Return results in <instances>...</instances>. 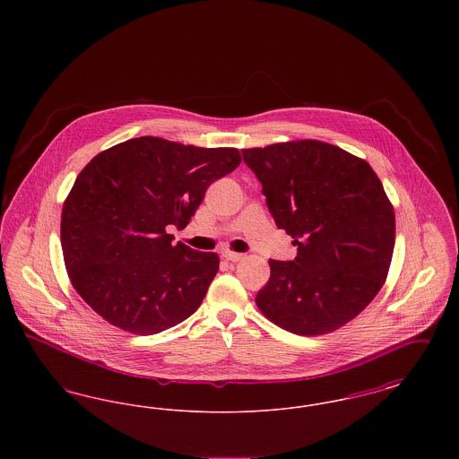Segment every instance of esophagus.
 Wrapping results in <instances>:
<instances>
[{
	"label": "esophagus",
	"instance_id": "obj_1",
	"mask_svg": "<svg viewBox=\"0 0 459 459\" xmlns=\"http://www.w3.org/2000/svg\"><path fill=\"white\" fill-rule=\"evenodd\" d=\"M221 256L227 260V262H240L242 258H244V255H240V253H232V251H223L221 253Z\"/></svg>",
	"mask_w": 459,
	"mask_h": 459
}]
</instances>
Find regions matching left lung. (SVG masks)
I'll use <instances>...</instances> for the list:
<instances>
[{
	"label": "left lung",
	"mask_w": 459,
	"mask_h": 459,
	"mask_svg": "<svg viewBox=\"0 0 459 459\" xmlns=\"http://www.w3.org/2000/svg\"><path fill=\"white\" fill-rule=\"evenodd\" d=\"M279 229L292 238V262L270 260L256 294L263 315L299 335H322L359 315L385 282L395 217L365 160L320 141L242 150Z\"/></svg>",
	"instance_id": "left-lung-1"
}]
</instances>
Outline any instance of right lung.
Here are the masks:
<instances>
[{
	"label": "right lung",
	"mask_w": 459,
	"mask_h": 459,
	"mask_svg": "<svg viewBox=\"0 0 459 459\" xmlns=\"http://www.w3.org/2000/svg\"><path fill=\"white\" fill-rule=\"evenodd\" d=\"M240 163L236 148L137 137L94 156L65 199L62 249L74 289L108 324L153 335L189 318L219 255L172 244L212 182Z\"/></svg>",
	"instance_id": "obj_1"
}]
</instances>
